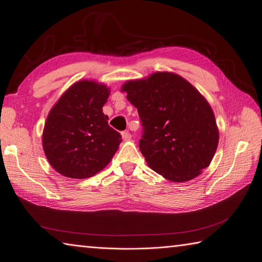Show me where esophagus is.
<instances>
[{
	"mask_svg": "<svg viewBox=\"0 0 262 262\" xmlns=\"http://www.w3.org/2000/svg\"><path fill=\"white\" fill-rule=\"evenodd\" d=\"M121 134H122L123 140H131V138H132L131 133L129 131H123Z\"/></svg>",
	"mask_w": 262,
	"mask_h": 262,
	"instance_id": "34e87169",
	"label": "esophagus"
}]
</instances>
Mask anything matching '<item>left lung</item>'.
<instances>
[{"label": "left lung", "instance_id": "1", "mask_svg": "<svg viewBox=\"0 0 262 262\" xmlns=\"http://www.w3.org/2000/svg\"><path fill=\"white\" fill-rule=\"evenodd\" d=\"M122 91L138 109L143 126L139 146L149 167L175 182L199 176L219 143L215 117L202 95L169 72L129 81Z\"/></svg>", "mask_w": 262, "mask_h": 262}]
</instances>
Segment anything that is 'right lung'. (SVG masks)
<instances>
[{
	"instance_id": "1",
	"label": "right lung",
	"mask_w": 262,
	"mask_h": 262,
	"mask_svg": "<svg viewBox=\"0 0 262 262\" xmlns=\"http://www.w3.org/2000/svg\"><path fill=\"white\" fill-rule=\"evenodd\" d=\"M109 89L94 81H80L62 95L47 118L42 146L47 160L61 175L84 179L105 168L121 134L102 113Z\"/></svg>"
}]
</instances>
